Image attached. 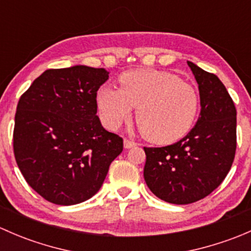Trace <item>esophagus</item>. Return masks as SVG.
<instances>
[{
  "label": "esophagus",
  "instance_id": "34e87169",
  "mask_svg": "<svg viewBox=\"0 0 251 251\" xmlns=\"http://www.w3.org/2000/svg\"><path fill=\"white\" fill-rule=\"evenodd\" d=\"M136 146H137V143H136L135 141L127 140V138H125V140H124V147H125L126 149L133 148V147H136Z\"/></svg>",
  "mask_w": 251,
  "mask_h": 251
}]
</instances>
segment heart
I'll use <instances>...</instances> for the list:
<instances>
[{
    "label": "heart",
    "instance_id": "obj_1",
    "mask_svg": "<svg viewBox=\"0 0 251 251\" xmlns=\"http://www.w3.org/2000/svg\"><path fill=\"white\" fill-rule=\"evenodd\" d=\"M120 88L102 87L97 107L104 126L118 128L137 107L136 121L151 142L168 144L179 140L194 125L199 93L176 74L155 69H137L119 77Z\"/></svg>",
    "mask_w": 251,
    "mask_h": 251
}]
</instances>
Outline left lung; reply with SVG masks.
<instances>
[{"label":"left lung","mask_w":251,"mask_h":251,"mask_svg":"<svg viewBox=\"0 0 251 251\" xmlns=\"http://www.w3.org/2000/svg\"><path fill=\"white\" fill-rule=\"evenodd\" d=\"M188 63L199 87L201 116L182 140L147 148L144 181L161 201L191 204L209 196L227 176L237 148V110L215 74Z\"/></svg>","instance_id":"8db88e82"}]
</instances>
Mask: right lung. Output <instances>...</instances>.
Returning <instances> with one entry per match:
<instances>
[{
	"label": "right lung",
	"mask_w": 251,
	"mask_h": 251,
	"mask_svg": "<svg viewBox=\"0 0 251 251\" xmlns=\"http://www.w3.org/2000/svg\"><path fill=\"white\" fill-rule=\"evenodd\" d=\"M108 77L103 68L86 65L48 69L18 102V168L50 203L75 205L95 196L123 151V138L108 132L97 116V91Z\"/></svg>",
	"instance_id": "add662e5"
}]
</instances>
